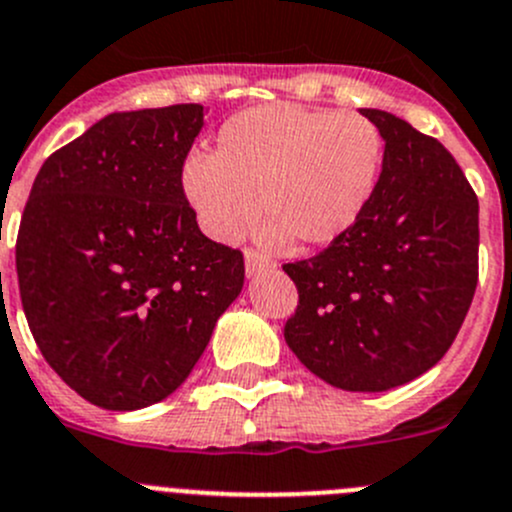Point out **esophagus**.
I'll use <instances>...</instances> for the list:
<instances>
[{"mask_svg":"<svg viewBox=\"0 0 512 512\" xmlns=\"http://www.w3.org/2000/svg\"><path fill=\"white\" fill-rule=\"evenodd\" d=\"M272 267H275V262H272L270 257H265L257 250H245V270L250 277L260 275V272L265 270H272Z\"/></svg>","mask_w":512,"mask_h":512,"instance_id":"obj_1","label":"esophagus"}]
</instances>
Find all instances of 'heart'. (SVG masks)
Returning <instances> with one entry per match:
<instances>
[{
    "mask_svg": "<svg viewBox=\"0 0 512 512\" xmlns=\"http://www.w3.org/2000/svg\"><path fill=\"white\" fill-rule=\"evenodd\" d=\"M385 140L372 119L262 104L227 119L215 155H195L182 170V190L207 235L232 242L260 210L270 215L267 240L297 237L325 247L345 237L377 190Z\"/></svg>",
    "mask_w": 512,
    "mask_h": 512,
    "instance_id": "heart-1",
    "label": "heart"
}]
</instances>
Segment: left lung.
Returning a JSON list of instances; mask_svg holds the SVG:
<instances>
[{
	"label": "left lung",
	"mask_w": 512,
	"mask_h": 512,
	"mask_svg": "<svg viewBox=\"0 0 512 512\" xmlns=\"http://www.w3.org/2000/svg\"><path fill=\"white\" fill-rule=\"evenodd\" d=\"M385 140L365 215L310 260L282 265L297 287L285 340L350 393H382L428 372L453 345L478 285V197L435 137L360 109Z\"/></svg>",
	"instance_id": "left-lung-1"
}]
</instances>
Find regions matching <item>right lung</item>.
Listing matches in <instances>:
<instances>
[{
    "label": "right lung",
    "instance_id": "right-lung-1",
    "mask_svg": "<svg viewBox=\"0 0 512 512\" xmlns=\"http://www.w3.org/2000/svg\"><path fill=\"white\" fill-rule=\"evenodd\" d=\"M202 104L114 112L52 152L17 235L24 315L44 360L104 410L175 393L245 282L197 227L182 167Z\"/></svg>",
    "mask_w": 512,
    "mask_h": 512
}]
</instances>
